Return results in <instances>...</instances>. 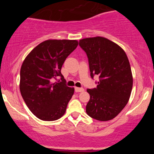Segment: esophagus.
<instances>
[{"label":"esophagus","mask_w":154,"mask_h":154,"mask_svg":"<svg viewBox=\"0 0 154 154\" xmlns=\"http://www.w3.org/2000/svg\"><path fill=\"white\" fill-rule=\"evenodd\" d=\"M84 91V88H75V92H77V93H78V92H83Z\"/></svg>","instance_id":"obj_1"}]
</instances>
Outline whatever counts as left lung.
I'll use <instances>...</instances> for the list:
<instances>
[{
	"instance_id": "left-lung-1",
	"label": "left lung",
	"mask_w": 154,
	"mask_h": 154,
	"mask_svg": "<svg viewBox=\"0 0 154 154\" xmlns=\"http://www.w3.org/2000/svg\"><path fill=\"white\" fill-rule=\"evenodd\" d=\"M80 46L87 54L91 76H99L97 87L88 89L89 101L86 112L99 121H109L121 112L131 95L132 75L125 51L103 37L84 38Z\"/></svg>"
}]
</instances>
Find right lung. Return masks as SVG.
<instances>
[{
	"label": "right lung",
	"mask_w": 154,
	"mask_h": 154,
	"mask_svg": "<svg viewBox=\"0 0 154 154\" xmlns=\"http://www.w3.org/2000/svg\"><path fill=\"white\" fill-rule=\"evenodd\" d=\"M78 45L76 40H47L26 56L20 70L21 94L34 115L43 121L60 119L66 111L75 88L65 84L61 69ZM61 75L62 82L51 80Z\"/></svg>",
	"instance_id": "1"
}]
</instances>
